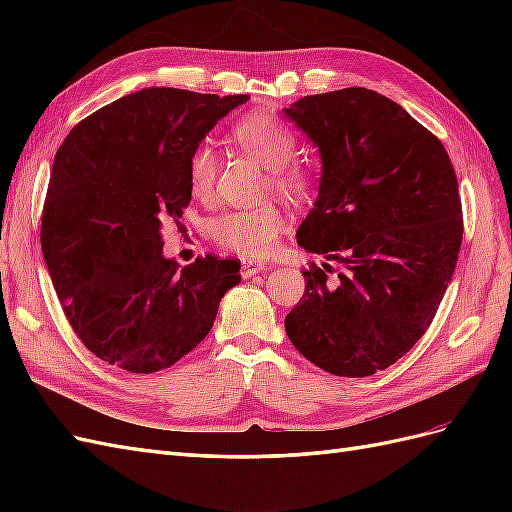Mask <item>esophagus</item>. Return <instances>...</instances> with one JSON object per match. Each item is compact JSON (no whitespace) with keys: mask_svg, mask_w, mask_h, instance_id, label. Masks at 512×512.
Instances as JSON below:
<instances>
[{"mask_svg":"<svg viewBox=\"0 0 512 512\" xmlns=\"http://www.w3.org/2000/svg\"><path fill=\"white\" fill-rule=\"evenodd\" d=\"M265 269H267V262H262V260H254V258L241 260V275L243 277H252L256 273H262Z\"/></svg>","mask_w":512,"mask_h":512,"instance_id":"34e87169","label":"esophagus"}]
</instances>
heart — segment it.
<instances>
[{
  "instance_id": "obj_1",
  "label": "heart",
  "mask_w": 512,
  "mask_h": 512,
  "mask_svg": "<svg viewBox=\"0 0 512 512\" xmlns=\"http://www.w3.org/2000/svg\"><path fill=\"white\" fill-rule=\"evenodd\" d=\"M235 141L254 156L262 166L269 168L273 188L292 200H305L314 192V179L307 170L292 162L297 156V136L269 113H252L239 119L232 128ZM218 175V156L211 145H198L188 160V183L196 198H207L213 192ZM284 228V213L275 205L254 209H239L220 215L213 222V239L226 250L243 256H265L273 250Z\"/></svg>"
}]
</instances>
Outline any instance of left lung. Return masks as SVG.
Instances as JSON below:
<instances>
[{
    "label": "left lung",
    "mask_w": 512,
    "mask_h": 512,
    "mask_svg": "<svg viewBox=\"0 0 512 512\" xmlns=\"http://www.w3.org/2000/svg\"><path fill=\"white\" fill-rule=\"evenodd\" d=\"M284 115L320 153L297 243L324 256L303 271L284 327L307 361L365 378L423 337L451 282L463 237L455 170L438 138L378 91L305 96Z\"/></svg>",
    "instance_id": "obj_1"
}]
</instances>
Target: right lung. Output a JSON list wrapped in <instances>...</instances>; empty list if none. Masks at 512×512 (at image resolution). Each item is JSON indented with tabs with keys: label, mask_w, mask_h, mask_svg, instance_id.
Returning a JSON list of instances; mask_svg holds the SVG:
<instances>
[{
	"label": "right lung",
	"mask_w": 512,
	"mask_h": 512,
	"mask_svg": "<svg viewBox=\"0 0 512 512\" xmlns=\"http://www.w3.org/2000/svg\"><path fill=\"white\" fill-rule=\"evenodd\" d=\"M250 96L149 87L74 126L42 213V254L74 333L130 374L175 365L211 331L241 262L181 267L164 256L162 220L190 205V153Z\"/></svg>",
	"instance_id": "obj_1"
}]
</instances>
